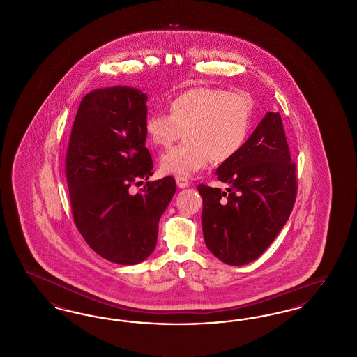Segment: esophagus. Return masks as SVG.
Segmentation results:
<instances>
[{
  "label": "esophagus",
  "mask_w": 357,
  "mask_h": 357,
  "mask_svg": "<svg viewBox=\"0 0 357 357\" xmlns=\"http://www.w3.org/2000/svg\"><path fill=\"white\" fill-rule=\"evenodd\" d=\"M175 182H176V186L179 187V188H186V187L190 186V182H188V179L185 178V176H176Z\"/></svg>",
  "instance_id": "34e87169"
}]
</instances>
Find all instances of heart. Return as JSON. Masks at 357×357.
Instances as JSON below:
<instances>
[{"instance_id": "heart-1", "label": "heart", "mask_w": 357, "mask_h": 357, "mask_svg": "<svg viewBox=\"0 0 357 357\" xmlns=\"http://www.w3.org/2000/svg\"><path fill=\"white\" fill-rule=\"evenodd\" d=\"M169 112L151 114L144 130L160 147H169L183 130L186 140L160 158L162 171L178 176L204 170L210 159L214 163L229 160L250 131L252 104L243 92L195 86L172 98Z\"/></svg>"}]
</instances>
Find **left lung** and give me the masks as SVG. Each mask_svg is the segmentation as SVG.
Here are the masks:
<instances>
[{
    "mask_svg": "<svg viewBox=\"0 0 357 357\" xmlns=\"http://www.w3.org/2000/svg\"><path fill=\"white\" fill-rule=\"evenodd\" d=\"M226 191L199 185L207 249L233 266L257 259L289 220L297 192L282 120L268 112L233 158L215 171Z\"/></svg>",
    "mask_w": 357,
    "mask_h": 357,
    "instance_id": "left-lung-1",
    "label": "left lung"
}]
</instances>
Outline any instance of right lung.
<instances>
[{"label":"right lung","mask_w":357,"mask_h":357,"mask_svg":"<svg viewBox=\"0 0 357 357\" xmlns=\"http://www.w3.org/2000/svg\"><path fill=\"white\" fill-rule=\"evenodd\" d=\"M146 102V93L127 85L86 93L66 159L73 221L92 250L119 265H136L153 253L159 220L176 190L166 176L137 195L129 191L153 174Z\"/></svg>","instance_id":"1"}]
</instances>
